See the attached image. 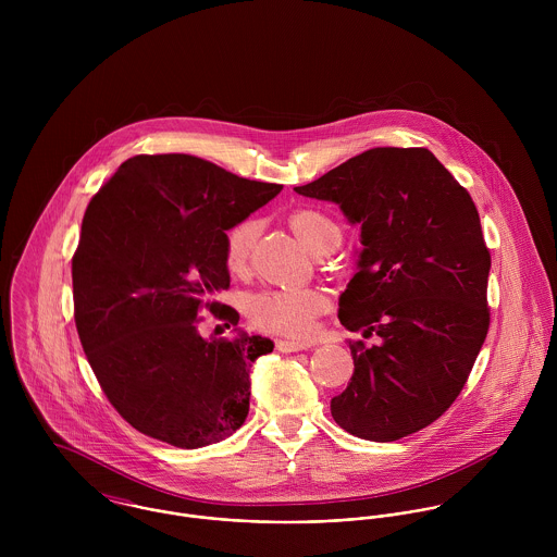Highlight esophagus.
<instances>
[{
	"label": "esophagus",
	"instance_id": "34e87169",
	"mask_svg": "<svg viewBox=\"0 0 557 557\" xmlns=\"http://www.w3.org/2000/svg\"><path fill=\"white\" fill-rule=\"evenodd\" d=\"M309 343H300V341H276V349L283 354H294V351H302L309 349Z\"/></svg>",
	"mask_w": 557,
	"mask_h": 557
}]
</instances>
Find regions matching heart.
Here are the masks:
<instances>
[{
	"label": "heart",
	"mask_w": 557,
	"mask_h": 557,
	"mask_svg": "<svg viewBox=\"0 0 557 557\" xmlns=\"http://www.w3.org/2000/svg\"><path fill=\"white\" fill-rule=\"evenodd\" d=\"M289 225L294 234L302 239L311 250H318L323 242L341 238L338 225L315 208H298L289 216ZM259 234V223L248 219L242 221L234 230H230L225 238V261L227 268L238 272L255 246ZM327 309V298L311 287H278L252 294L246 300L248 319L270 332L287 334V336H309L315 330V321Z\"/></svg>",
	"instance_id": "heart-1"
}]
</instances>
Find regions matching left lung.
Returning a JSON list of instances; mask_svg holds the SVG:
<instances>
[{
    "label": "left lung",
    "instance_id": "1",
    "mask_svg": "<svg viewBox=\"0 0 557 557\" xmlns=\"http://www.w3.org/2000/svg\"><path fill=\"white\" fill-rule=\"evenodd\" d=\"M294 190L360 223L338 319L382 338L349 341L354 375L332 418L371 442L429 426L463 391L491 321V252L470 193L426 148H373Z\"/></svg>",
    "mask_w": 557,
    "mask_h": 557
}]
</instances>
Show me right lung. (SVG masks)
<instances>
[{"label": "right lung", "instance_id": "obj_1", "mask_svg": "<svg viewBox=\"0 0 557 557\" xmlns=\"http://www.w3.org/2000/svg\"><path fill=\"white\" fill-rule=\"evenodd\" d=\"M190 154H139L91 197L73 255L75 323L109 403L139 433L177 448L230 437L248 416L263 336L203 338L199 313L238 323L227 230L281 193Z\"/></svg>", "mask_w": 557, "mask_h": 557}]
</instances>
